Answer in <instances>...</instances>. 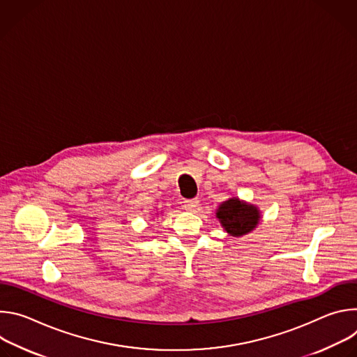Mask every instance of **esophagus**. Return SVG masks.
I'll list each match as a JSON object with an SVG mask.
<instances>
[{"mask_svg": "<svg viewBox=\"0 0 357 357\" xmlns=\"http://www.w3.org/2000/svg\"><path fill=\"white\" fill-rule=\"evenodd\" d=\"M197 205H199V200L197 199H188V200L183 202V206L188 211H195L197 208Z\"/></svg>", "mask_w": 357, "mask_h": 357, "instance_id": "esophagus-1", "label": "esophagus"}]
</instances>
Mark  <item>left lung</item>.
Wrapping results in <instances>:
<instances>
[{"instance_id": "8db88e82", "label": "left lung", "mask_w": 357, "mask_h": 357, "mask_svg": "<svg viewBox=\"0 0 357 357\" xmlns=\"http://www.w3.org/2000/svg\"><path fill=\"white\" fill-rule=\"evenodd\" d=\"M216 218L230 236L240 237L257 227L260 211L254 205L241 202L238 197H231L219 206Z\"/></svg>"}]
</instances>
